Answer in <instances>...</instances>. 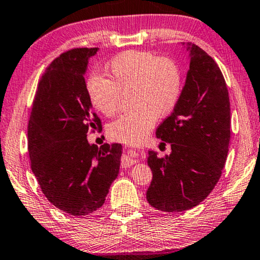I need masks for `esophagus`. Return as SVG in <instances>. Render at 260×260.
Segmentation results:
<instances>
[{"mask_svg": "<svg viewBox=\"0 0 260 260\" xmlns=\"http://www.w3.org/2000/svg\"><path fill=\"white\" fill-rule=\"evenodd\" d=\"M142 152L135 149V148H128V149L125 150L121 157V167L122 168H128L132 167L134 163L139 162L141 159Z\"/></svg>", "mask_w": 260, "mask_h": 260, "instance_id": "esophagus-1", "label": "esophagus"}]
</instances>
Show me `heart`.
I'll return each mask as SVG.
<instances>
[{"instance_id":"heart-1","label":"heart","mask_w":260,"mask_h":260,"mask_svg":"<svg viewBox=\"0 0 260 260\" xmlns=\"http://www.w3.org/2000/svg\"><path fill=\"white\" fill-rule=\"evenodd\" d=\"M106 74L110 80L92 74L86 82L93 108L111 117L118 111L122 93L128 92L133 108L109 125V137L115 141L141 142L158 117H166L175 110L182 94V72L178 63L168 56L126 51L110 61Z\"/></svg>"}]
</instances>
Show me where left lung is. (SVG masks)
I'll return each instance as SVG.
<instances>
[{"instance_id": "1", "label": "left lung", "mask_w": 260, "mask_h": 260, "mask_svg": "<svg viewBox=\"0 0 260 260\" xmlns=\"http://www.w3.org/2000/svg\"><path fill=\"white\" fill-rule=\"evenodd\" d=\"M189 69L178 104L156 129L171 154H148L152 180L147 200L162 212L196 207L219 182L229 150L230 102L219 66L204 49L187 44Z\"/></svg>"}]
</instances>
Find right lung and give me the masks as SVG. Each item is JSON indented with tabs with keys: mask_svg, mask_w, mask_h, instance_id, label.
<instances>
[{
	"mask_svg": "<svg viewBox=\"0 0 260 260\" xmlns=\"http://www.w3.org/2000/svg\"><path fill=\"white\" fill-rule=\"evenodd\" d=\"M98 51L73 48L48 66L41 76L27 126L31 169L51 204L84 216L104 204L120 169L122 147L90 145L86 134L102 128L92 111L84 74Z\"/></svg>",
	"mask_w": 260,
	"mask_h": 260,
	"instance_id": "right-lung-1",
	"label": "right lung"
}]
</instances>
